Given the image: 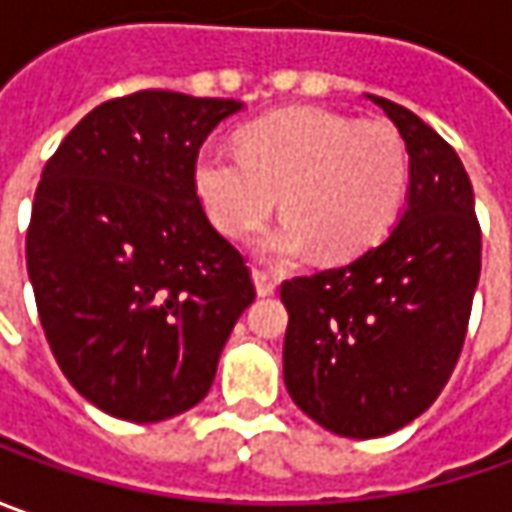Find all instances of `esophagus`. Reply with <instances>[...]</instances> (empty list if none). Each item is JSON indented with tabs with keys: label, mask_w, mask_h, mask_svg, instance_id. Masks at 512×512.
I'll return each mask as SVG.
<instances>
[{
	"label": "esophagus",
	"mask_w": 512,
	"mask_h": 512,
	"mask_svg": "<svg viewBox=\"0 0 512 512\" xmlns=\"http://www.w3.org/2000/svg\"><path fill=\"white\" fill-rule=\"evenodd\" d=\"M253 285H256V293H259V296H273L279 282H276V276H270L267 270H253Z\"/></svg>",
	"instance_id": "obj_1"
}]
</instances>
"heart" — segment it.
<instances>
[{
	"label": "heart",
	"instance_id": "obj_1",
	"mask_svg": "<svg viewBox=\"0 0 512 512\" xmlns=\"http://www.w3.org/2000/svg\"><path fill=\"white\" fill-rule=\"evenodd\" d=\"M410 159L399 130L325 108H287L250 122L239 150L207 145L193 187L210 222L242 239L282 193L285 219L259 239L273 259L319 250L350 259L373 247L402 213Z\"/></svg>",
	"mask_w": 512,
	"mask_h": 512
}]
</instances>
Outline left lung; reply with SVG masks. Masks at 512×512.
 I'll return each mask as SVG.
<instances>
[{
    "mask_svg": "<svg viewBox=\"0 0 512 512\" xmlns=\"http://www.w3.org/2000/svg\"><path fill=\"white\" fill-rule=\"evenodd\" d=\"M367 99L410 156L402 219L350 265L282 285L287 393L347 439L387 436L436 402L459 362L482 273V227L462 159L416 113Z\"/></svg>",
    "mask_w": 512,
    "mask_h": 512,
    "instance_id": "8db88e82",
    "label": "left lung"
}]
</instances>
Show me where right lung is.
Returning <instances> with one entry per match:
<instances>
[{
    "mask_svg": "<svg viewBox=\"0 0 512 512\" xmlns=\"http://www.w3.org/2000/svg\"><path fill=\"white\" fill-rule=\"evenodd\" d=\"M236 110L173 90L119 96L42 170L25 242L39 322L68 382L116 419L162 422L202 402L256 299L193 187L207 133Z\"/></svg>",
    "mask_w": 512,
    "mask_h": 512,
    "instance_id": "right-lung-1",
    "label": "right lung"
}]
</instances>
